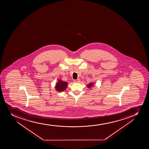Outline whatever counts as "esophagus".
Wrapping results in <instances>:
<instances>
[{"label": "esophagus", "instance_id": "obj_1", "mask_svg": "<svg viewBox=\"0 0 149 149\" xmlns=\"http://www.w3.org/2000/svg\"><path fill=\"white\" fill-rule=\"evenodd\" d=\"M74 81L75 82V83H79L80 82V80L78 79V80H74Z\"/></svg>", "mask_w": 149, "mask_h": 149}]
</instances>
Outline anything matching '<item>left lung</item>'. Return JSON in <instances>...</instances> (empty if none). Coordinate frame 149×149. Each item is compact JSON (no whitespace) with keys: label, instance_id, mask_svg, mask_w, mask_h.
I'll use <instances>...</instances> for the list:
<instances>
[{"label":"left lung","instance_id":"1","mask_svg":"<svg viewBox=\"0 0 149 149\" xmlns=\"http://www.w3.org/2000/svg\"><path fill=\"white\" fill-rule=\"evenodd\" d=\"M92 86H93V84L92 83H90V84H88L87 87H88V88H90Z\"/></svg>","mask_w":149,"mask_h":149}]
</instances>
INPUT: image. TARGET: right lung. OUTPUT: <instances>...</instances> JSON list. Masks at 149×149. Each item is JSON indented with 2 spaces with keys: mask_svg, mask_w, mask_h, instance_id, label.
I'll list each match as a JSON object with an SVG mask.
<instances>
[{
  "mask_svg": "<svg viewBox=\"0 0 149 149\" xmlns=\"http://www.w3.org/2000/svg\"><path fill=\"white\" fill-rule=\"evenodd\" d=\"M68 86V83L65 81H62L61 80H59L58 82L57 83L55 88L58 91H63L66 89Z\"/></svg>",
  "mask_w": 149,
  "mask_h": 149,
  "instance_id": "right-lung-1",
  "label": "right lung"
}]
</instances>
